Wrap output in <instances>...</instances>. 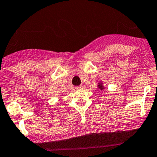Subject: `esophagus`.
<instances>
[{"mask_svg":"<svg viewBox=\"0 0 157 157\" xmlns=\"http://www.w3.org/2000/svg\"><path fill=\"white\" fill-rule=\"evenodd\" d=\"M83 88V86H77V87L75 88L76 89H82Z\"/></svg>","mask_w":157,"mask_h":157,"instance_id":"34e87169","label":"esophagus"}]
</instances>
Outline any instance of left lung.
I'll list each match as a JSON object with an SVG mask.
<instances>
[{
  "label": "left lung",
  "instance_id": "obj_1",
  "mask_svg": "<svg viewBox=\"0 0 157 157\" xmlns=\"http://www.w3.org/2000/svg\"><path fill=\"white\" fill-rule=\"evenodd\" d=\"M98 88L100 89V90H102V89H104V86H103V85H102V82H99V83H98Z\"/></svg>",
  "mask_w": 157,
  "mask_h": 157
}]
</instances>
